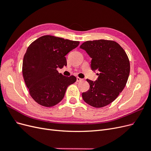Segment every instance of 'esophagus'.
<instances>
[{"label":"esophagus","mask_w":151,"mask_h":151,"mask_svg":"<svg viewBox=\"0 0 151 151\" xmlns=\"http://www.w3.org/2000/svg\"><path fill=\"white\" fill-rule=\"evenodd\" d=\"M83 79H81V78H79V77H77V82H81V81H83Z\"/></svg>","instance_id":"esophagus-1"}]
</instances>
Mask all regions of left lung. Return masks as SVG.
<instances>
[{
  "label": "left lung",
  "mask_w": 151,
  "mask_h": 151,
  "mask_svg": "<svg viewBox=\"0 0 151 151\" xmlns=\"http://www.w3.org/2000/svg\"><path fill=\"white\" fill-rule=\"evenodd\" d=\"M80 48L92 58L91 69L98 72L96 81L87 79L90 88L82 96L91 106L104 107L124 89L130 74L129 58L120 45L111 40L87 41Z\"/></svg>",
  "instance_id": "obj_1"
}]
</instances>
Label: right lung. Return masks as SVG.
I'll list each match as a JSON object with an SVG mask.
<instances>
[{
	"label": "right lung",
	"instance_id": "add662e5",
	"mask_svg": "<svg viewBox=\"0 0 151 151\" xmlns=\"http://www.w3.org/2000/svg\"><path fill=\"white\" fill-rule=\"evenodd\" d=\"M79 42L53 36H41L28 47L22 62V76L29 94L35 101L46 107L60 102L67 87L76 77H66L57 68L67 65L65 55Z\"/></svg>",
	"mask_w": 151,
	"mask_h": 151
}]
</instances>
